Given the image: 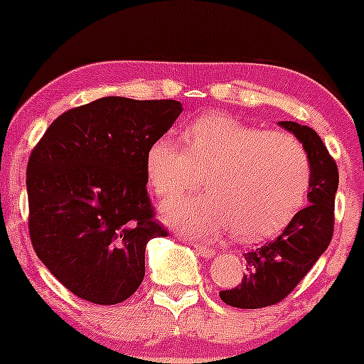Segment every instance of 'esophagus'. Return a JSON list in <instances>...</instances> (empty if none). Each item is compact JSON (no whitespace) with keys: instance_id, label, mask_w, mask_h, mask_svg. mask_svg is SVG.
I'll list each match as a JSON object with an SVG mask.
<instances>
[{"instance_id":"34e87169","label":"esophagus","mask_w":364,"mask_h":364,"mask_svg":"<svg viewBox=\"0 0 364 364\" xmlns=\"http://www.w3.org/2000/svg\"><path fill=\"white\" fill-rule=\"evenodd\" d=\"M195 250H196V253L202 255L203 258H210L215 255V250L210 248V246H205V245H195Z\"/></svg>"}]
</instances>
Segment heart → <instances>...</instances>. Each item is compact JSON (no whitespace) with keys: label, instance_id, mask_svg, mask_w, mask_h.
<instances>
[{"label":"heart","instance_id":"b5f03b06","mask_svg":"<svg viewBox=\"0 0 364 364\" xmlns=\"http://www.w3.org/2000/svg\"><path fill=\"white\" fill-rule=\"evenodd\" d=\"M183 144L162 136L147 152V178L161 198L200 186L207 195L162 205L181 232L214 237L225 229L243 243L274 236L298 214L311 183V164L296 136L250 127L235 116L205 114L188 124Z\"/></svg>","mask_w":364,"mask_h":364}]
</instances>
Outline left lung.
<instances>
[{
	"label": "left lung",
	"mask_w": 364,
	"mask_h": 364,
	"mask_svg": "<svg viewBox=\"0 0 364 364\" xmlns=\"http://www.w3.org/2000/svg\"><path fill=\"white\" fill-rule=\"evenodd\" d=\"M306 149L311 164L308 203L291 219L275 240L245 253L246 272L236 287L220 291V299L229 306L257 310L282 301L310 272L333 235L339 171L327 147L310 127L294 121H279Z\"/></svg>",
	"instance_id": "obj_1"
}]
</instances>
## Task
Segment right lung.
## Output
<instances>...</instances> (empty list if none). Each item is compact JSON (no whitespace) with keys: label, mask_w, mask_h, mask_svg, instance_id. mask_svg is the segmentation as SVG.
I'll list each match as a JSON object with an SVG mask.
<instances>
[{"label":"right lung","mask_w":364,"mask_h":364,"mask_svg":"<svg viewBox=\"0 0 364 364\" xmlns=\"http://www.w3.org/2000/svg\"><path fill=\"white\" fill-rule=\"evenodd\" d=\"M181 111L168 99L102 97L63 112L32 150V246L78 298L116 304L144 281L145 246L168 236L154 220L145 161Z\"/></svg>","instance_id":"add662e5"}]
</instances>
